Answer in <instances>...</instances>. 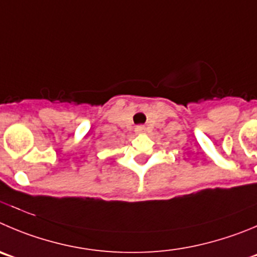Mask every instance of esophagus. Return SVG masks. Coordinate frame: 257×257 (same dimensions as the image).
Here are the masks:
<instances>
[{"label":"esophagus","mask_w":257,"mask_h":257,"mask_svg":"<svg viewBox=\"0 0 257 257\" xmlns=\"http://www.w3.org/2000/svg\"><path fill=\"white\" fill-rule=\"evenodd\" d=\"M136 132L137 133H143V132H146V126L145 125H137Z\"/></svg>","instance_id":"obj_1"}]
</instances>
